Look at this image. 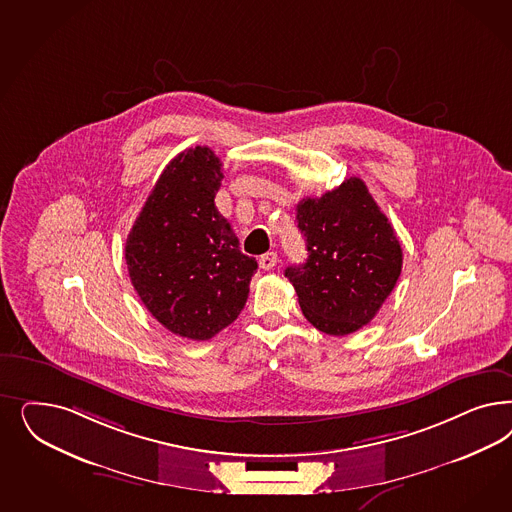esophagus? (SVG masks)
Instances as JSON below:
<instances>
[{
    "label": "esophagus",
    "mask_w": 512,
    "mask_h": 512,
    "mask_svg": "<svg viewBox=\"0 0 512 512\" xmlns=\"http://www.w3.org/2000/svg\"><path fill=\"white\" fill-rule=\"evenodd\" d=\"M279 262V256L275 254V252H267L264 254L262 258H260V267L264 269V271H269V269H273L275 265Z\"/></svg>",
    "instance_id": "obj_1"
}]
</instances>
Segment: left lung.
I'll return each instance as SVG.
<instances>
[{
  "instance_id": "8db88e82",
  "label": "left lung",
  "mask_w": 512,
  "mask_h": 512,
  "mask_svg": "<svg viewBox=\"0 0 512 512\" xmlns=\"http://www.w3.org/2000/svg\"><path fill=\"white\" fill-rule=\"evenodd\" d=\"M307 262L284 271L316 330L343 337L369 324L401 275L396 231L362 179L297 203Z\"/></svg>"
}]
</instances>
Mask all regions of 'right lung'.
Returning a JSON list of instances; mask_svg holds the SVG:
<instances>
[{"label": "right lung", "instance_id": "1", "mask_svg": "<svg viewBox=\"0 0 512 512\" xmlns=\"http://www.w3.org/2000/svg\"><path fill=\"white\" fill-rule=\"evenodd\" d=\"M222 179L213 150H184L154 184L126 241L137 296L164 328L194 341L239 316L258 269L215 207Z\"/></svg>", "mask_w": 512, "mask_h": 512}]
</instances>
